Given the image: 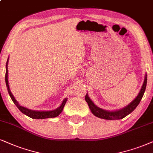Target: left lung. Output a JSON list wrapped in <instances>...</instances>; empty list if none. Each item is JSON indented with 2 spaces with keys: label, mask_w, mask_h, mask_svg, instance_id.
Returning <instances> with one entry per match:
<instances>
[{
  "label": "left lung",
  "mask_w": 153,
  "mask_h": 153,
  "mask_svg": "<svg viewBox=\"0 0 153 153\" xmlns=\"http://www.w3.org/2000/svg\"><path fill=\"white\" fill-rule=\"evenodd\" d=\"M147 85V74H146L145 75V79L143 84L141 87V89L140 92H139L138 95L137 96L136 98L133 100L131 103L127 105L126 106L124 107L120 110L114 111H109L106 110H103V109L98 107L97 105L94 103L93 101L88 97V94H86L85 97V100L87 102L88 107H89L90 110L92 112L94 116L98 117V118H103V119L105 120H119L122 119V118H125L128 115L131 114L135 110V108L138 105L139 103L140 102L141 99L144 95L145 91H146V88Z\"/></svg>",
  "instance_id": "obj_1"
}]
</instances>
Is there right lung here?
Masks as SVG:
<instances>
[{
    "label": "right lung",
    "mask_w": 153,
    "mask_h": 153,
    "mask_svg": "<svg viewBox=\"0 0 153 153\" xmlns=\"http://www.w3.org/2000/svg\"><path fill=\"white\" fill-rule=\"evenodd\" d=\"M7 62H8V59L7 60L6 62V71H5V84H6V86H7V91H8L9 95L12 99V101H13V103L16 104V105L18 107L19 110H20L22 114H24L26 116H29L30 118H35V119H45V118H54V117L58 116L59 115L61 114L62 110H63L64 106H65L66 102H67V99L65 98V99L63 100L62 101V104L60 105V106L58 107L57 108H56L55 110L53 111H34V110H30V109H28L25 107L22 106L19 104L18 101H16V99H15V97H13V95L11 93L10 90V87H9V84H8V79H7V73H8V71H7Z\"/></svg>",
    "instance_id": "right-lung-1"
}]
</instances>
